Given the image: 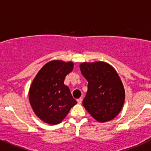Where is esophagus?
<instances>
[{
    "mask_svg": "<svg viewBox=\"0 0 151 151\" xmlns=\"http://www.w3.org/2000/svg\"><path fill=\"white\" fill-rule=\"evenodd\" d=\"M77 102H78V104H81L82 103V101H83V99H82V98L80 97V98H79V99H77Z\"/></svg>",
    "mask_w": 151,
    "mask_h": 151,
    "instance_id": "esophagus-1",
    "label": "esophagus"
}]
</instances>
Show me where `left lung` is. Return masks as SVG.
I'll return each instance as SVG.
<instances>
[{"label": "left lung", "mask_w": 151, "mask_h": 151, "mask_svg": "<svg viewBox=\"0 0 151 151\" xmlns=\"http://www.w3.org/2000/svg\"><path fill=\"white\" fill-rule=\"evenodd\" d=\"M80 68L88 83L83 101L86 111L99 122L114 119L122 110L125 99V88L116 70L102 61L82 63Z\"/></svg>", "instance_id": "1"}]
</instances>
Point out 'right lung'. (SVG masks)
Listing matches in <instances>:
<instances>
[{"instance_id":"1","label":"right lung","mask_w":151,"mask_h":151,"mask_svg":"<svg viewBox=\"0 0 151 151\" xmlns=\"http://www.w3.org/2000/svg\"><path fill=\"white\" fill-rule=\"evenodd\" d=\"M74 68V63L55 60L45 64L32 81L29 91L30 105L43 122L57 125L63 120L76 105L68 86L65 76Z\"/></svg>"}]
</instances>
